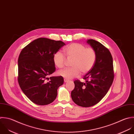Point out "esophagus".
Segmentation results:
<instances>
[{
  "instance_id": "1",
  "label": "esophagus",
  "mask_w": 134,
  "mask_h": 134,
  "mask_svg": "<svg viewBox=\"0 0 134 134\" xmlns=\"http://www.w3.org/2000/svg\"><path fill=\"white\" fill-rule=\"evenodd\" d=\"M68 81H69L68 80L66 79H64V82H68Z\"/></svg>"
}]
</instances>
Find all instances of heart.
Masks as SVG:
<instances>
[{
    "mask_svg": "<svg viewBox=\"0 0 134 134\" xmlns=\"http://www.w3.org/2000/svg\"><path fill=\"white\" fill-rule=\"evenodd\" d=\"M63 51L67 58H72L71 68H66L58 72V75L66 79H71L78 77L81 72L86 74L90 71L95 64L97 54L92 47H86L83 44L74 43L66 46ZM54 63L59 68L64 67L65 58L60 52L53 56Z\"/></svg>",
    "mask_w": 134,
    "mask_h": 134,
    "instance_id": "obj_1",
    "label": "heart"
}]
</instances>
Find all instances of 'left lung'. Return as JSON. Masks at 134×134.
<instances>
[{"label":"left lung","mask_w":134,"mask_h":134,"mask_svg":"<svg viewBox=\"0 0 134 134\" xmlns=\"http://www.w3.org/2000/svg\"><path fill=\"white\" fill-rule=\"evenodd\" d=\"M87 43L97 54V59L92 69L84 76L85 83L74 81L71 91L73 101L82 107H90L99 103L110 88L114 77L113 58L109 50L100 42L88 40Z\"/></svg>","instance_id":"8db88e82"}]
</instances>
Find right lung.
Masks as SVG:
<instances>
[{"instance_id": "obj_1", "label": "right lung", "mask_w": 134, "mask_h": 134, "mask_svg": "<svg viewBox=\"0 0 134 134\" xmlns=\"http://www.w3.org/2000/svg\"><path fill=\"white\" fill-rule=\"evenodd\" d=\"M64 45L61 41L41 37L21 51L18 60V81L23 92L34 103L45 105L55 100L64 78L62 76L48 78V76L56 70L54 54Z\"/></svg>"}]
</instances>
